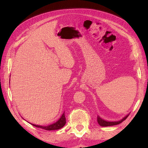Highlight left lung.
I'll use <instances>...</instances> for the list:
<instances>
[{
    "label": "left lung",
    "mask_w": 148,
    "mask_h": 148,
    "mask_svg": "<svg viewBox=\"0 0 148 148\" xmlns=\"http://www.w3.org/2000/svg\"><path fill=\"white\" fill-rule=\"evenodd\" d=\"M128 116H129V115H127V116L124 117L121 120H119V121H105V120H104V119H102L99 116H97V121H98V123L102 127L113 126V125H116L121 123L124 120L126 119Z\"/></svg>",
    "instance_id": "1"
}]
</instances>
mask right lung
<instances>
[{
	"label": "right lung",
	"instance_id": "add662e5",
	"mask_svg": "<svg viewBox=\"0 0 148 148\" xmlns=\"http://www.w3.org/2000/svg\"><path fill=\"white\" fill-rule=\"evenodd\" d=\"M65 124H66V117H65L64 112L61 116V118H60L57 122L54 123L51 125H47V126H41V125H37L34 124H31V125L36 127H38V128L47 130V131H53V130H58V129H61L62 127H63L64 126Z\"/></svg>",
	"mask_w": 148,
	"mask_h": 148
}]
</instances>
